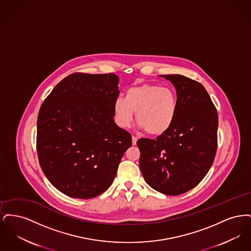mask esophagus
<instances>
[{"instance_id": "esophagus-1", "label": "esophagus", "mask_w": 251, "mask_h": 251, "mask_svg": "<svg viewBox=\"0 0 251 251\" xmlns=\"http://www.w3.org/2000/svg\"><path fill=\"white\" fill-rule=\"evenodd\" d=\"M136 142H137V137L136 136H132L131 137V143H132V145H136Z\"/></svg>"}]
</instances>
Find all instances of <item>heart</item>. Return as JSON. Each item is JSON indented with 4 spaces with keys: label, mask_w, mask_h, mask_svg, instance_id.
Wrapping results in <instances>:
<instances>
[{
    "label": "heart",
    "mask_w": 251,
    "mask_h": 251,
    "mask_svg": "<svg viewBox=\"0 0 251 251\" xmlns=\"http://www.w3.org/2000/svg\"><path fill=\"white\" fill-rule=\"evenodd\" d=\"M178 100L175 92L157 84H144L129 88L114 104V116L121 128H128L135 119L150 135L167 131L176 118Z\"/></svg>",
    "instance_id": "heart-1"
}]
</instances>
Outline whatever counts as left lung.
Returning a JSON list of instances; mask_svg holds the SVG:
<instances>
[{
    "mask_svg": "<svg viewBox=\"0 0 251 251\" xmlns=\"http://www.w3.org/2000/svg\"><path fill=\"white\" fill-rule=\"evenodd\" d=\"M165 78L177 90L176 118L155 139L137 141L139 166L151 187L177 196L196 187L212 167L217 150L218 115L201 83L179 74Z\"/></svg>",
    "mask_w": 251,
    "mask_h": 251,
    "instance_id": "left-lung-1",
    "label": "left lung"
}]
</instances>
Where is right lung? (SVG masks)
Here are the masks:
<instances>
[{"label":"right lung","instance_id":"1","mask_svg":"<svg viewBox=\"0 0 251 251\" xmlns=\"http://www.w3.org/2000/svg\"><path fill=\"white\" fill-rule=\"evenodd\" d=\"M119 81L114 73L75 72L41 104L39 165L50 182L69 197L86 200L107 190L131 146V133L114 121Z\"/></svg>","mask_w":251,"mask_h":251}]
</instances>
